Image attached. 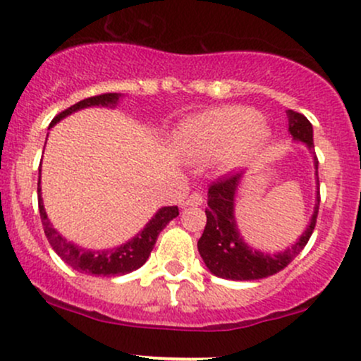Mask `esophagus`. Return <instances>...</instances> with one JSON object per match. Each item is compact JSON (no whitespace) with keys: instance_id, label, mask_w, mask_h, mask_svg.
Returning <instances> with one entry per match:
<instances>
[{"instance_id":"34e87169","label":"esophagus","mask_w":361,"mask_h":361,"mask_svg":"<svg viewBox=\"0 0 361 361\" xmlns=\"http://www.w3.org/2000/svg\"><path fill=\"white\" fill-rule=\"evenodd\" d=\"M202 204H204V197H202V193L193 192L192 195H188V197H186V200L181 204V207H198Z\"/></svg>"}]
</instances>
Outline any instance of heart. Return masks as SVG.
I'll return each mask as SVG.
<instances>
[{
	"instance_id": "1",
	"label": "heart",
	"mask_w": 361,
	"mask_h": 361,
	"mask_svg": "<svg viewBox=\"0 0 361 361\" xmlns=\"http://www.w3.org/2000/svg\"><path fill=\"white\" fill-rule=\"evenodd\" d=\"M270 139V128L247 106H224L186 120L176 142L183 156L205 161L217 156L221 169L246 163Z\"/></svg>"
}]
</instances>
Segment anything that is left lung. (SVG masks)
<instances>
[{
    "label": "left lung",
    "mask_w": 361,
    "mask_h": 361,
    "mask_svg": "<svg viewBox=\"0 0 361 361\" xmlns=\"http://www.w3.org/2000/svg\"><path fill=\"white\" fill-rule=\"evenodd\" d=\"M288 117V132L292 137L300 142L307 144V147L314 154V166H317L319 161L314 152L312 126L304 115L299 111L287 110ZM243 173H233L224 175L209 186V202H207V224L202 238L198 239V252L210 271L215 276L229 280H259L267 276L275 275L283 270L288 263L309 243L316 227V219L319 212V202L321 195L317 188V204L314 207V214L310 217V224L300 239L288 250L270 255V252H261L252 250L243 241L239 234L238 226L234 219V197L238 192V185L241 181ZM319 186V176L316 178Z\"/></svg>",
    "instance_id": "1"
}]
</instances>
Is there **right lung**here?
Listing matches in <instances>:
<instances>
[{"label": "right lung", "instance_id": "add662e5", "mask_svg": "<svg viewBox=\"0 0 361 361\" xmlns=\"http://www.w3.org/2000/svg\"><path fill=\"white\" fill-rule=\"evenodd\" d=\"M118 98V93H102L97 94V97L85 98V100L74 103L73 106H69V109L61 111L59 115H56L51 122V127L56 126L61 118L68 117V115H71L74 111L81 109H86V106H115ZM37 192H39L40 221H42L44 233L47 235V241L52 246V250L56 251L66 263L71 264L74 270L94 276H120L142 267L147 261L149 255H151L152 247H154L157 235H159L161 231L168 226L169 221H173V219L180 214L176 205L163 207V209L157 210L154 217L146 224V227L128 243L122 244V246L118 247H114V250L88 251L82 250L80 246H74L73 243L66 241V239L51 226V221H49L47 214H45L42 197H40V180L39 186H37Z\"/></svg>", "mask_w": 361, "mask_h": 361}]
</instances>
